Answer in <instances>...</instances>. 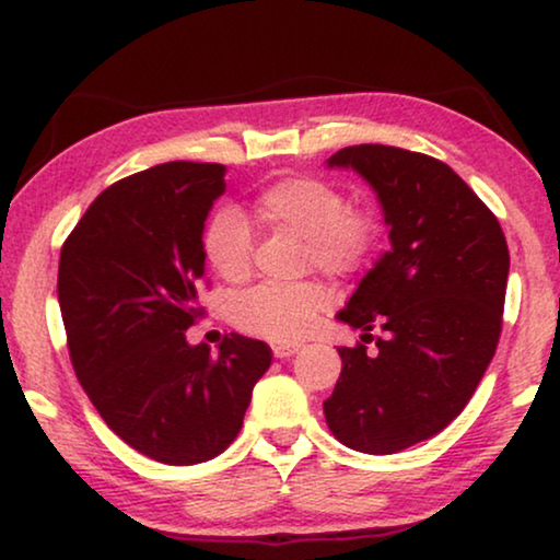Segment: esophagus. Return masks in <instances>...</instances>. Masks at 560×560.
<instances>
[{"label": "esophagus", "mask_w": 560, "mask_h": 560, "mask_svg": "<svg viewBox=\"0 0 560 560\" xmlns=\"http://www.w3.org/2000/svg\"><path fill=\"white\" fill-rule=\"evenodd\" d=\"M296 350H299V345H294V342H279V345H273V355H277L279 360L291 358Z\"/></svg>", "instance_id": "obj_1"}]
</instances>
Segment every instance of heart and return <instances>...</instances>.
<instances>
[{
	"label": "heart",
	"instance_id": "1",
	"mask_svg": "<svg viewBox=\"0 0 560 560\" xmlns=\"http://www.w3.org/2000/svg\"><path fill=\"white\" fill-rule=\"evenodd\" d=\"M256 210L271 225L302 235L304 264L327 277L350 279L365 271L381 248L383 223L373 208L352 205L342 187L317 175L273 179L256 195ZM254 254V231L238 208L212 210L202 228V256L225 281H246ZM329 302L317 281L261 283L235 299L233 322L243 332L271 342H291L306 335Z\"/></svg>",
	"mask_w": 560,
	"mask_h": 560
}]
</instances>
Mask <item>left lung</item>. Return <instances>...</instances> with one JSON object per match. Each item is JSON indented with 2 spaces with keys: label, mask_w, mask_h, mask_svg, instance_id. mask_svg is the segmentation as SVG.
<instances>
[{
  "label": "left lung",
  "mask_w": 560,
  "mask_h": 560,
  "mask_svg": "<svg viewBox=\"0 0 560 560\" xmlns=\"http://www.w3.org/2000/svg\"><path fill=\"white\" fill-rule=\"evenodd\" d=\"M373 185L390 250L360 281L340 319L362 329L337 348L342 373L325 400L335 439L396 454L446 429L475 396L498 350L510 254L494 212L448 167L400 147L358 144L329 156Z\"/></svg>",
  "instance_id": "obj_1"
}]
</instances>
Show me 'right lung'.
Masks as SVG:
<instances>
[{
	"mask_svg": "<svg viewBox=\"0 0 560 560\" xmlns=\"http://www.w3.org/2000/svg\"><path fill=\"white\" fill-rule=\"evenodd\" d=\"M225 167L167 162L106 187L60 248L58 299L73 370L116 436L162 464L231 446L271 365L266 342L190 348L205 310L202 228Z\"/></svg>",
	"mask_w": 560,
	"mask_h": 560,
	"instance_id": "obj_1",
	"label": "right lung"
}]
</instances>
